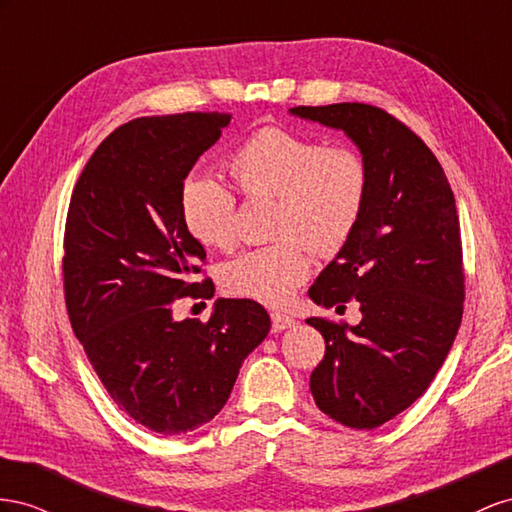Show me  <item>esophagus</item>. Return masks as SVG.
Listing matches in <instances>:
<instances>
[{
  "instance_id": "obj_1",
  "label": "esophagus",
  "mask_w": 512,
  "mask_h": 512,
  "mask_svg": "<svg viewBox=\"0 0 512 512\" xmlns=\"http://www.w3.org/2000/svg\"><path fill=\"white\" fill-rule=\"evenodd\" d=\"M291 326H296V319L291 317V315H287V313H272V330L274 332H281V330H287V328H291Z\"/></svg>"
}]
</instances>
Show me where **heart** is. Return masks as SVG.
I'll use <instances>...</instances> for the list:
<instances>
[{"label":"heart","instance_id":"b5f03b06","mask_svg":"<svg viewBox=\"0 0 512 512\" xmlns=\"http://www.w3.org/2000/svg\"><path fill=\"white\" fill-rule=\"evenodd\" d=\"M227 169L244 197L272 201L276 242L227 261L221 283L229 294L281 306L309 279V251L328 257L352 238L367 199V165L354 150L270 126L248 137ZM180 212L197 242L216 248L233 242L236 197L221 182L188 178Z\"/></svg>","mask_w":512,"mask_h":512}]
</instances>
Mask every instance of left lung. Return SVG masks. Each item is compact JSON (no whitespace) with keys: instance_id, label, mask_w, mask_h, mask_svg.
<instances>
[{"instance_id":"1","label":"left lung","mask_w":512,"mask_h":512,"mask_svg":"<svg viewBox=\"0 0 512 512\" xmlns=\"http://www.w3.org/2000/svg\"><path fill=\"white\" fill-rule=\"evenodd\" d=\"M294 118L343 130L369 184L356 231L317 276L309 298L330 309L356 298L362 319L311 317L326 356L311 373L317 407L352 429H375L429 388L463 315L455 195L433 152L386 111L339 102L294 107Z\"/></svg>"}]
</instances>
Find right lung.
Returning a JSON list of instances; mask_svg holds the SVG:
<instances>
[{"label": "right lung", "instance_id": "right-lung-1", "mask_svg": "<svg viewBox=\"0 0 512 512\" xmlns=\"http://www.w3.org/2000/svg\"><path fill=\"white\" fill-rule=\"evenodd\" d=\"M231 124L229 113L137 118L115 128L72 191L64 236V291L72 330L102 386L139 425L182 435L223 410L244 358L268 337L255 300L218 298L212 315L175 319L206 259L188 233L180 191L199 156Z\"/></svg>", "mask_w": 512, "mask_h": 512}]
</instances>
